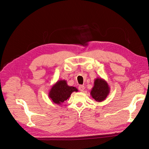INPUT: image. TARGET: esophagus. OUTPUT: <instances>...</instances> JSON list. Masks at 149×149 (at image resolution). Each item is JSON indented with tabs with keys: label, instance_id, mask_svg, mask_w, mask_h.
I'll return each mask as SVG.
<instances>
[{
	"label": "esophagus",
	"instance_id": "1",
	"mask_svg": "<svg viewBox=\"0 0 149 149\" xmlns=\"http://www.w3.org/2000/svg\"><path fill=\"white\" fill-rule=\"evenodd\" d=\"M84 88H85V87H84V86H83V85H80V86H79V87H78V89L81 92H83L84 91Z\"/></svg>",
	"mask_w": 149,
	"mask_h": 149
}]
</instances>
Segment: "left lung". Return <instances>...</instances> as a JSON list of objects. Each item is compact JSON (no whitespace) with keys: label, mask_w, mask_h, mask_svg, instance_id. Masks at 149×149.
<instances>
[{"label":"left lung","mask_w":149,"mask_h":149,"mask_svg":"<svg viewBox=\"0 0 149 149\" xmlns=\"http://www.w3.org/2000/svg\"><path fill=\"white\" fill-rule=\"evenodd\" d=\"M109 91V86L106 81L97 78L94 81V86L91 91V95L96 101L101 102L107 97Z\"/></svg>","instance_id":"obj_1"}]
</instances>
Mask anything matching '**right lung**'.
Wrapping results in <instances>:
<instances>
[{
    "instance_id": "add662e5",
    "label": "right lung",
    "mask_w": 149,
    "mask_h": 149,
    "mask_svg": "<svg viewBox=\"0 0 149 149\" xmlns=\"http://www.w3.org/2000/svg\"><path fill=\"white\" fill-rule=\"evenodd\" d=\"M78 91L77 88L73 86H69L65 80H60L52 87L48 93V96L53 102L61 104L68 99L71 93Z\"/></svg>"
}]
</instances>
